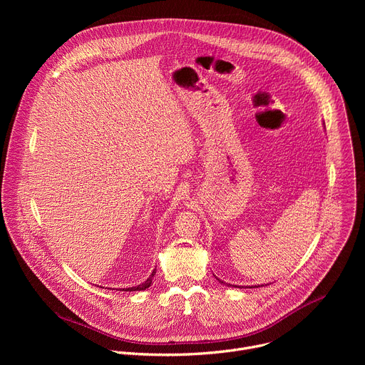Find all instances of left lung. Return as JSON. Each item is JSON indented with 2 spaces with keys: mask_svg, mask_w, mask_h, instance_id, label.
<instances>
[{
  "mask_svg": "<svg viewBox=\"0 0 365 365\" xmlns=\"http://www.w3.org/2000/svg\"><path fill=\"white\" fill-rule=\"evenodd\" d=\"M222 283H224V282H222Z\"/></svg>",
  "mask_w": 365,
  "mask_h": 365,
  "instance_id": "1",
  "label": "left lung"
}]
</instances>
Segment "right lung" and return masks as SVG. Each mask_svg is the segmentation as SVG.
I'll list each match as a JSON object with an SVG mask.
<instances>
[{
    "label": "right lung",
    "instance_id": "right-lung-1",
    "mask_svg": "<svg viewBox=\"0 0 365 365\" xmlns=\"http://www.w3.org/2000/svg\"><path fill=\"white\" fill-rule=\"evenodd\" d=\"M154 274H155V272H153L151 273V276L144 282V283H141V284H138V286H135V287H128V289H123L124 292H135V290H144V289H147V287H150L151 286V280H153V277H154Z\"/></svg>",
    "mask_w": 365,
    "mask_h": 365
}]
</instances>
